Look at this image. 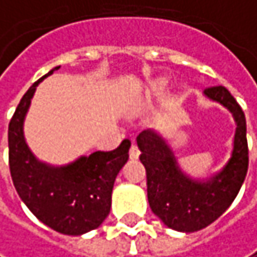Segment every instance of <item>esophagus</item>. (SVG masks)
<instances>
[{
  "instance_id": "esophagus-1",
  "label": "esophagus",
  "mask_w": 257,
  "mask_h": 257,
  "mask_svg": "<svg viewBox=\"0 0 257 257\" xmlns=\"http://www.w3.org/2000/svg\"><path fill=\"white\" fill-rule=\"evenodd\" d=\"M139 155H140V151H139L138 145L133 142V143H132V148H130V158H132V159H138Z\"/></svg>"
}]
</instances>
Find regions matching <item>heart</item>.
Listing matches in <instances>:
<instances>
[{
    "label": "heart",
    "mask_w": 257,
    "mask_h": 257,
    "mask_svg": "<svg viewBox=\"0 0 257 257\" xmlns=\"http://www.w3.org/2000/svg\"><path fill=\"white\" fill-rule=\"evenodd\" d=\"M165 86V82H159L158 83V89H162Z\"/></svg>",
    "instance_id": "1"
}]
</instances>
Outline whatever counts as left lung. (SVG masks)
Here are the masks:
<instances>
[{
  "label": "left lung",
  "instance_id": "8db88e82",
  "mask_svg": "<svg viewBox=\"0 0 257 257\" xmlns=\"http://www.w3.org/2000/svg\"><path fill=\"white\" fill-rule=\"evenodd\" d=\"M205 95L228 108L237 122L232 155L219 174L206 181L192 180L181 173L173 151L156 132L145 130L138 136L149 206L167 227L183 232L205 228L227 211L248 168L246 117L241 106L224 86L208 87Z\"/></svg>",
  "mask_w": 257,
  "mask_h": 257
}]
</instances>
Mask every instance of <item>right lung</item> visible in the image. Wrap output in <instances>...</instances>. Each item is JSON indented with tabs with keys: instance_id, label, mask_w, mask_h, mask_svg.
Instances as JSON below:
<instances>
[{
	"instance_id": "1",
	"label": "right lung",
	"mask_w": 257,
	"mask_h": 257,
	"mask_svg": "<svg viewBox=\"0 0 257 257\" xmlns=\"http://www.w3.org/2000/svg\"><path fill=\"white\" fill-rule=\"evenodd\" d=\"M23 95L9 124V165L13 184L30 212L49 228L80 235L98 228L111 209L115 177L128 159L130 140L114 151H98L65 167L39 162L26 145L23 121L38 83Z\"/></svg>"
}]
</instances>
